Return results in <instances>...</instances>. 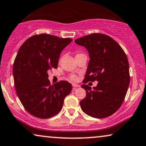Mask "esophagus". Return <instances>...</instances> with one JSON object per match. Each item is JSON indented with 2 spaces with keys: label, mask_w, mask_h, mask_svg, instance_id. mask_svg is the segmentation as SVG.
I'll return each instance as SVG.
<instances>
[{
  "label": "esophagus",
  "mask_w": 146,
  "mask_h": 146,
  "mask_svg": "<svg viewBox=\"0 0 146 146\" xmlns=\"http://www.w3.org/2000/svg\"><path fill=\"white\" fill-rule=\"evenodd\" d=\"M72 86H73L74 88H78V87H79V85L76 84H72Z\"/></svg>",
  "instance_id": "34e87169"
}]
</instances>
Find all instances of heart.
I'll return each instance as SVG.
<instances>
[{
  "label": "heart",
  "mask_w": 146,
  "mask_h": 146,
  "mask_svg": "<svg viewBox=\"0 0 146 146\" xmlns=\"http://www.w3.org/2000/svg\"><path fill=\"white\" fill-rule=\"evenodd\" d=\"M70 79L73 81H76L77 79V77L75 75H71V76H70Z\"/></svg>",
  "instance_id": "heart-1"
}]
</instances>
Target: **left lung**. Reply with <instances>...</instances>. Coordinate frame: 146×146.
Listing matches in <instances>:
<instances>
[{"mask_svg": "<svg viewBox=\"0 0 146 146\" xmlns=\"http://www.w3.org/2000/svg\"><path fill=\"white\" fill-rule=\"evenodd\" d=\"M89 52L84 84L98 82L93 89L83 84L86 96L80 102L83 111L92 117L102 119L119 110L130 83L129 65L121 46L110 36L94 33L75 40Z\"/></svg>", "mask_w": 146, "mask_h": 146, "instance_id": "8db88e82", "label": "left lung"}]
</instances>
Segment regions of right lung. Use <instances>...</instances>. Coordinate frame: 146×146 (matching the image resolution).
Listing matches in <instances>:
<instances>
[{"label":"right lung","mask_w":146,"mask_h":146,"mask_svg":"<svg viewBox=\"0 0 146 146\" xmlns=\"http://www.w3.org/2000/svg\"><path fill=\"white\" fill-rule=\"evenodd\" d=\"M72 40L46 34L34 35L18 50L13 69L15 87L23 107L34 117L48 119L56 115L71 93L72 85L67 81L51 86L48 71L56 69L60 53Z\"/></svg>","instance_id":"obj_1"}]
</instances>
